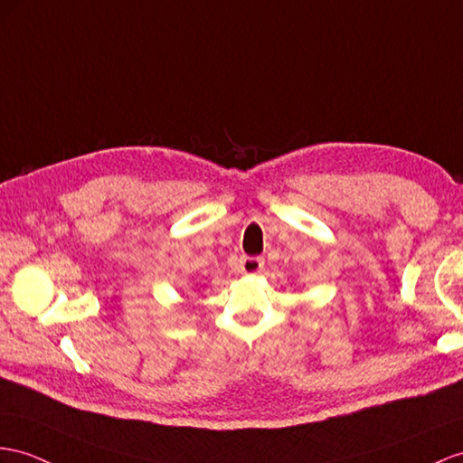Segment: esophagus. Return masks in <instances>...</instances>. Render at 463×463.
<instances>
[{
    "label": "esophagus",
    "instance_id": "obj_1",
    "mask_svg": "<svg viewBox=\"0 0 463 463\" xmlns=\"http://www.w3.org/2000/svg\"><path fill=\"white\" fill-rule=\"evenodd\" d=\"M263 267H265V259H261V257H243L241 265H240L241 273H245V275L261 273Z\"/></svg>",
    "mask_w": 463,
    "mask_h": 463
}]
</instances>
